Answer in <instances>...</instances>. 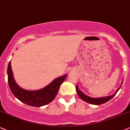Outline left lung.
Here are the masks:
<instances>
[{
	"instance_id": "8db88e82",
	"label": "left lung",
	"mask_w": 130,
	"mask_h": 130,
	"mask_svg": "<svg viewBox=\"0 0 130 130\" xmlns=\"http://www.w3.org/2000/svg\"><path fill=\"white\" fill-rule=\"evenodd\" d=\"M122 82L123 81H122ZM120 88H121V87L117 89L116 93L113 94V95L109 96H107V97L99 98H91V97L88 96L87 95H86V94L83 93L81 90H79V89H78V85L76 86V90L78 94V96H79V97L81 99H83V101H84L87 102L89 104H93V105H100V104L105 103V102H107V101H108L110 100L112 98L114 97L116 95L117 92H118V90L120 89Z\"/></svg>"
}]
</instances>
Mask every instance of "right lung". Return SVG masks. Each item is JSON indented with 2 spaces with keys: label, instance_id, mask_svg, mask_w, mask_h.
Here are the masks:
<instances>
[{
  "label": "right lung",
  "instance_id": "obj_1",
  "mask_svg": "<svg viewBox=\"0 0 130 130\" xmlns=\"http://www.w3.org/2000/svg\"><path fill=\"white\" fill-rule=\"evenodd\" d=\"M7 73L9 88L14 96L26 105L37 107L43 106L52 102L58 92L61 84L67 77V75H64L56 78L51 84L43 89L32 91L22 89L16 84L11 69V61L8 66Z\"/></svg>",
  "mask_w": 130,
  "mask_h": 130
}]
</instances>
